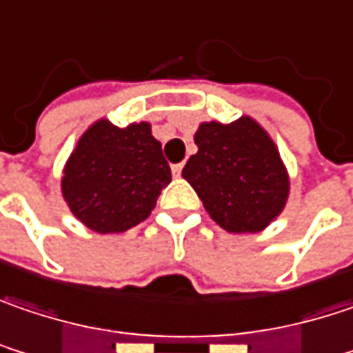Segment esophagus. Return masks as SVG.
Here are the masks:
<instances>
[{"label":"esophagus","instance_id":"1","mask_svg":"<svg viewBox=\"0 0 353 353\" xmlns=\"http://www.w3.org/2000/svg\"><path fill=\"white\" fill-rule=\"evenodd\" d=\"M181 170H183V163H174V165H172V174L176 177L181 176Z\"/></svg>","mask_w":353,"mask_h":353}]
</instances>
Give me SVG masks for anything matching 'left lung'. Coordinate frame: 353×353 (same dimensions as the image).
<instances>
[{
  "mask_svg": "<svg viewBox=\"0 0 353 353\" xmlns=\"http://www.w3.org/2000/svg\"><path fill=\"white\" fill-rule=\"evenodd\" d=\"M194 141L197 154L181 176L219 228L256 234L280 216L290 179L280 152L258 121L243 115L232 123H201Z\"/></svg>",
  "mask_w": 353,
  "mask_h": 353,
  "instance_id": "obj_1",
  "label": "left lung"
}]
</instances>
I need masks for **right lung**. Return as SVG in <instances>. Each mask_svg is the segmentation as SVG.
Returning <instances> with one entry per match:
<instances>
[{"instance_id": "add662e5", "label": "right lung", "mask_w": 353, "mask_h": 353, "mask_svg": "<svg viewBox=\"0 0 353 353\" xmlns=\"http://www.w3.org/2000/svg\"><path fill=\"white\" fill-rule=\"evenodd\" d=\"M172 170L150 123L117 128L99 119L65 163L61 192L72 214L97 234H119L156 208Z\"/></svg>"}]
</instances>
